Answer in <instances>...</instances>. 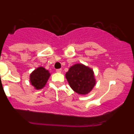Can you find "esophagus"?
<instances>
[{"label":"esophagus","mask_w":134,"mask_h":134,"mask_svg":"<svg viewBox=\"0 0 134 134\" xmlns=\"http://www.w3.org/2000/svg\"><path fill=\"white\" fill-rule=\"evenodd\" d=\"M56 72H61L62 70L61 69H57Z\"/></svg>","instance_id":"obj_1"}]
</instances>
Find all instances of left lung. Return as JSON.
Instances as JSON below:
<instances>
[{"mask_svg": "<svg viewBox=\"0 0 134 134\" xmlns=\"http://www.w3.org/2000/svg\"><path fill=\"white\" fill-rule=\"evenodd\" d=\"M66 78L73 91L80 94L88 93L95 85L93 70L82 64L71 66Z\"/></svg>", "mask_w": 134, "mask_h": 134, "instance_id": "left-lung-1", "label": "left lung"}]
</instances>
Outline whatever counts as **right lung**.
<instances>
[{
    "instance_id": "add662e5",
    "label": "right lung",
    "mask_w": 134,
    "mask_h": 134,
    "mask_svg": "<svg viewBox=\"0 0 134 134\" xmlns=\"http://www.w3.org/2000/svg\"><path fill=\"white\" fill-rule=\"evenodd\" d=\"M50 74L43 67H39L30 75V82L36 89H41L46 85Z\"/></svg>"
}]
</instances>
